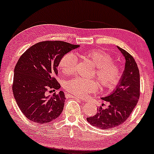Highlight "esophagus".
Wrapping results in <instances>:
<instances>
[{
	"label": "esophagus",
	"instance_id": "obj_1",
	"mask_svg": "<svg viewBox=\"0 0 154 154\" xmlns=\"http://www.w3.org/2000/svg\"><path fill=\"white\" fill-rule=\"evenodd\" d=\"M72 98H75L76 100H78V101H79V102H85V100L80 99V98H78V97H77V96H72Z\"/></svg>",
	"mask_w": 154,
	"mask_h": 154
}]
</instances>
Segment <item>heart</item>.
<instances>
[{
	"instance_id": "b5f03b06",
	"label": "heart",
	"mask_w": 154,
	"mask_h": 154,
	"mask_svg": "<svg viewBox=\"0 0 154 154\" xmlns=\"http://www.w3.org/2000/svg\"><path fill=\"white\" fill-rule=\"evenodd\" d=\"M81 56L95 66L94 75L102 87L112 89L119 83L122 77L121 69L117 63L112 61V57L106 51L92 49L83 52ZM75 63V55L69 53L60 59L58 68L63 74L70 75L73 72ZM65 88L69 93L79 98H85L95 91L98 85L93 80L75 78L68 81Z\"/></svg>"
}]
</instances>
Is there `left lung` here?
<instances>
[{"instance_id":"8db88e82","label":"left lung","mask_w":154,"mask_h":154,"mask_svg":"<svg viewBox=\"0 0 154 154\" xmlns=\"http://www.w3.org/2000/svg\"><path fill=\"white\" fill-rule=\"evenodd\" d=\"M125 59V70L115 89L101 98L109 103L106 109L98 108L96 114L87 118L93 126L102 130L116 128L125 122L137 105L140 97V73L135 59L126 51L117 46Z\"/></svg>"}]
</instances>
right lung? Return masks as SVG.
Returning a JSON list of instances; mask_svg holds the SVG:
<instances>
[{
  "instance_id": "obj_1",
  "label": "right lung",
  "mask_w": 154,
  "mask_h": 154,
  "mask_svg": "<svg viewBox=\"0 0 154 154\" xmlns=\"http://www.w3.org/2000/svg\"><path fill=\"white\" fill-rule=\"evenodd\" d=\"M79 46L59 40L40 42L20 56L14 68L12 91L17 105L28 119L45 124L61 114L66 99L63 92L48 96L45 93L61 88L56 79L59 60Z\"/></svg>"
}]
</instances>
